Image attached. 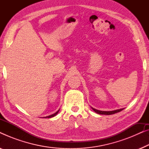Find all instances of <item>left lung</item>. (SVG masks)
<instances>
[{"mask_svg":"<svg viewBox=\"0 0 149 149\" xmlns=\"http://www.w3.org/2000/svg\"><path fill=\"white\" fill-rule=\"evenodd\" d=\"M92 109L93 110V111L95 112V113L97 114H100V115H113V114L119 113V112L123 111L124 109H118V110H115V111H98V110H96L95 109L92 108Z\"/></svg>","mask_w":149,"mask_h":149,"instance_id":"obj_1","label":"left lung"}]
</instances>
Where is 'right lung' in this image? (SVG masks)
Instances as JSON below:
<instances>
[{
	"label": "right lung",
	"mask_w": 149,
	"mask_h": 149,
	"mask_svg": "<svg viewBox=\"0 0 149 149\" xmlns=\"http://www.w3.org/2000/svg\"><path fill=\"white\" fill-rule=\"evenodd\" d=\"M59 112V111H58L56 112V113H54V114H53V115H49V116H47V117H46L45 118H51V117H54V116H56L57 114H58V113Z\"/></svg>",
	"instance_id": "1"
}]
</instances>
